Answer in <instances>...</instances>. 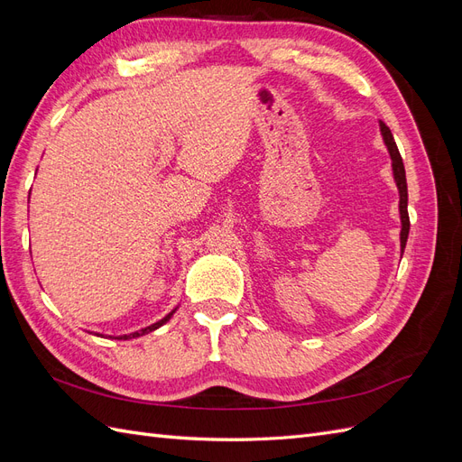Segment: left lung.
<instances>
[{
    "label": "left lung",
    "instance_id": "8db88e82",
    "mask_svg": "<svg viewBox=\"0 0 462 462\" xmlns=\"http://www.w3.org/2000/svg\"><path fill=\"white\" fill-rule=\"evenodd\" d=\"M380 131L383 136V143L387 146V152L391 156V167H393V179L395 185L399 189V214H401V253H404V246H407L409 239V229H411V221H409V212H407V204H409V192H407V175H404V165L402 158L399 153V148L395 144V138L391 134L389 127L380 121Z\"/></svg>",
    "mask_w": 462,
    "mask_h": 462
}]
</instances>
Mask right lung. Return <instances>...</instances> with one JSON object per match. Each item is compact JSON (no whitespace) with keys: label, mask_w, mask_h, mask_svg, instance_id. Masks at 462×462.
Returning <instances> with one entry per match:
<instances>
[{"label":"right lung","mask_w":462,"mask_h":462,"mask_svg":"<svg viewBox=\"0 0 462 462\" xmlns=\"http://www.w3.org/2000/svg\"><path fill=\"white\" fill-rule=\"evenodd\" d=\"M177 310V309H175ZM175 310H171L170 314H167L165 318H162V319H158L156 324H152V326H148V328H143V329H138V331H134V333H129V335H119V337H116V339H123V341H127V339H134V337H141V335H146V333H150V331H153V329H158V328H162L163 324H167V321L171 319V316L175 314Z\"/></svg>","instance_id":"right-lung-1"}]
</instances>
